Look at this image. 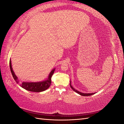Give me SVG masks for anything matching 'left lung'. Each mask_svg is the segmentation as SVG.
Masks as SVG:
<instances>
[{"label": "left lung", "mask_w": 124, "mask_h": 124, "mask_svg": "<svg viewBox=\"0 0 124 124\" xmlns=\"http://www.w3.org/2000/svg\"><path fill=\"white\" fill-rule=\"evenodd\" d=\"M71 81H70V86H71L72 89L73 90L74 92H75L76 93H78V94H80V95H82V96H91V95H93V94H94V93H81V92H79V91H77V90H75L74 88L72 87V86L71 85Z\"/></svg>", "instance_id": "1"}]
</instances>
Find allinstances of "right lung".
Segmentation results:
<instances>
[{
  "label": "right lung",
  "instance_id": "obj_1",
  "mask_svg": "<svg viewBox=\"0 0 124 124\" xmlns=\"http://www.w3.org/2000/svg\"><path fill=\"white\" fill-rule=\"evenodd\" d=\"M9 64H10V69L12 75V77H13L16 82L17 83H18L19 81L18 80V78L17 76L16 75L13 70H12L11 60H10ZM54 71L55 69H53L50 73V74L48 76V78H47L45 81L38 82H23L21 83L20 86L21 87L24 88V89L28 91L33 92H43L47 90L51 85V78Z\"/></svg>",
  "mask_w": 124,
  "mask_h": 124
}]
</instances>
